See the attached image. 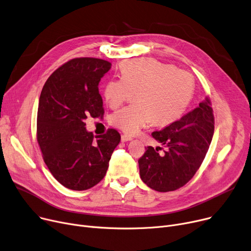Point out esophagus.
<instances>
[{
  "label": "esophagus",
  "instance_id": "34e87169",
  "mask_svg": "<svg viewBox=\"0 0 251 251\" xmlns=\"http://www.w3.org/2000/svg\"><path fill=\"white\" fill-rule=\"evenodd\" d=\"M133 138L131 137V136H128V135H126V134H123V135H121V140L123 141V142H126V141H130V140H132Z\"/></svg>",
  "mask_w": 251,
  "mask_h": 251
}]
</instances>
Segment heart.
<instances>
[{
    "label": "heart",
    "instance_id": "b5f03b06",
    "mask_svg": "<svg viewBox=\"0 0 251 251\" xmlns=\"http://www.w3.org/2000/svg\"><path fill=\"white\" fill-rule=\"evenodd\" d=\"M194 92L195 80L188 72L151 58H140L123 63L121 78L107 82L104 98L115 109L135 93L136 105L123 108L111 117L112 125L127 134H135L151 122L166 125L179 119Z\"/></svg>",
    "mask_w": 251,
    "mask_h": 251
}]
</instances>
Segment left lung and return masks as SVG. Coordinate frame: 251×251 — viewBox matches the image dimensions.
<instances>
[{"label": "left lung", "mask_w": 251, "mask_h": 251, "mask_svg": "<svg viewBox=\"0 0 251 251\" xmlns=\"http://www.w3.org/2000/svg\"><path fill=\"white\" fill-rule=\"evenodd\" d=\"M214 134V115L210 99L160 131L152 137L166 150L147 146L138 159L140 177L157 192L176 191L195 176L208 152Z\"/></svg>", "instance_id": "1"}]
</instances>
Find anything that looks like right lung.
Here are the masks:
<instances>
[{
	"label": "right lung",
	"mask_w": 251,
	"mask_h": 251,
	"mask_svg": "<svg viewBox=\"0 0 251 251\" xmlns=\"http://www.w3.org/2000/svg\"><path fill=\"white\" fill-rule=\"evenodd\" d=\"M112 64L77 57L62 64L41 91L37 113V142L48 170L65 188L85 191L101 181L121 136L115 129L94 137L85 120L103 117L99 82Z\"/></svg>",
	"instance_id": "1"
}]
</instances>
